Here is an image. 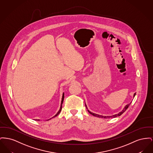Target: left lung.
Listing matches in <instances>:
<instances>
[{"label": "left lung", "mask_w": 153, "mask_h": 153, "mask_svg": "<svg viewBox=\"0 0 153 153\" xmlns=\"http://www.w3.org/2000/svg\"><path fill=\"white\" fill-rule=\"evenodd\" d=\"M135 96V94H134V97ZM131 104V102L130 103V104H128L127 105H126V106H125V107H124V108L120 112H119V114H116V115H112V116H107V117H104V116H102V115H97V114H94V113H92V112H90L89 111H88H88L91 114H92V115H94V116H95V117H102V118H105V119H107V118H110V117H119V116H120V115H121L122 114H123V112H124L125 111H126V110L128 108V107H129V105H130V104ZM85 106H86V105H85Z\"/></svg>", "instance_id": "left-lung-1"}]
</instances>
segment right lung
<instances>
[{"instance_id":"add662e5","label":"right lung","mask_w":153,"mask_h":153,"mask_svg":"<svg viewBox=\"0 0 153 153\" xmlns=\"http://www.w3.org/2000/svg\"><path fill=\"white\" fill-rule=\"evenodd\" d=\"M64 95L63 94V96H62V101H61V107H60V108H59V110L58 111V112L57 113V114H56V115L54 117H56V116H57L58 114L60 113V112H61V109H62V102H63V101H64ZM53 117H52V118H53ZM51 119V118L50 119ZM50 119H48V120H50ZM36 120H38V121H39V119H36Z\"/></svg>"}]
</instances>
